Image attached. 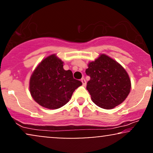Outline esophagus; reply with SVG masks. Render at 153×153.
I'll return each instance as SVG.
<instances>
[{
    "instance_id": "34e87169",
    "label": "esophagus",
    "mask_w": 153,
    "mask_h": 153,
    "mask_svg": "<svg viewBox=\"0 0 153 153\" xmlns=\"http://www.w3.org/2000/svg\"><path fill=\"white\" fill-rule=\"evenodd\" d=\"M82 85L84 86H86V82L85 79H84V78H82Z\"/></svg>"
}]
</instances>
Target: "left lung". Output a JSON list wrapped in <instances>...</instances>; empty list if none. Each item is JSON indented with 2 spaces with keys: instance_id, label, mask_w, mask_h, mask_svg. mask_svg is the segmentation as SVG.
<instances>
[{
  "instance_id": "8db88e82",
  "label": "left lung",
  "mask_w": 153,
  "mask_h": 153,
  "mask_svg": "<svg viewBox=\"0 0 153 153\" xmlns=\"http://www.w3.org/2000/svg\"><path fill=\"white\" fill-rule=\"evenodd\" d=\"M86 74L90 76L86 89L98 106L112 109L125 101L131 91L127 71L110 56L101 54L88 64Z\"/></svg>"
}]
</instances>
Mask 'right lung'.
I'll return each instance as SVG.
<instances>
[{"label": "right lung", "mask_w": 153, "mask_h": 153, "mask_svg": "<svg viewBox=\"0 0 153 153\" xmlns=\"http://www.w3.org/2000/svg\"><path fill=\"white\" fill-rule=\"evenodd\" d=\"M82 84L74 79L71 70L64 69L63 62L54 54L35 68L30 79V92L42 107L56 109L69 102L73 92Z\"/></svg>", "instance_id": "add662e5"}]
</instances>
